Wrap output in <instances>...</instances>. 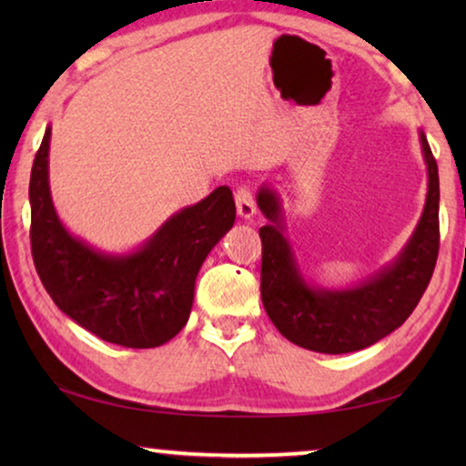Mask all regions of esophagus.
I'll list each match as a JSON object with an SVG mask.
<instances>
[{"label":"esophagus","mask_w":466,"mask_h":466,"mask_svg":"<svg viewBox=\"0 0 466 466\" xmlns=\"http://www.w3.org/2000/svg\"><path fill=\"white\" fill-rule=\"evenodd\" d=\"M234 201H236V209H238V216L244 219H250L257 214V203H255V195H252V188L248 185H242L236 188L234 193Z\"/></svg>","instance_id":"34e87169"}]
</instances>
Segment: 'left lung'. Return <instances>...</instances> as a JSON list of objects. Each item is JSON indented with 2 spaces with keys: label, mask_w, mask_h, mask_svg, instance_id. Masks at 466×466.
<instances>
[{
  "label": "left lung",
  "mask_w": 466,
  "mask_h": 466,
  "mask_svg": "<svg viewBox=\"0 0 466 466\" xmlns=\"http://www.w3.org/2000/svg\"><path fill=\"white\" fill-rule=\"evenodd\" d=\"M428 164V199L411 240L394 263L350 289L309 286L281 234L279 199L263 187L257 203L271 224L263 242L261 298L267 314L288 341L319 353H351L374 345L409 319L431 279L440 248L438 164L421 133Z\"/></svg>",
  "instance_id": "1"
}]
</instances>
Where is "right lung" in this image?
Segmentation results:
<instances>
[{
	"label": "right lung",
	"instance_id": "right-lung-1",
	"mask_svg": "<svg viewBox=\"0 0 466 466\" xmlns=\"http://www.w3.org/2000/svg\"><path fill=\"white\" fill-rule=\"evenodd\" d=\"M49 141L30 172V247L38 278L61 312L102 341L147 350L170 341L191 314L195 279L205 257L234 226L228 187L162 224L129 255H106L69 234L49 191Z\"/></svg>",
	"mask_w": 466,
	"mask_h": 466
}]
</instances>
